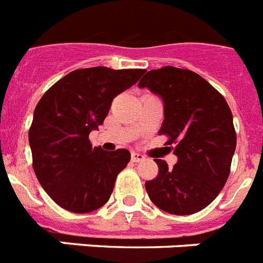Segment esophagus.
Returning a JSON list of instances; mask_svg holds the SVG:
<instances>
[{
    "label": "esophagus",
    "mask_w": 263,
    "mask_h": 263,
    "mask_svg": "<svg viewBox=\"0 0 263 263\" xmlns=\"http://www.w3.org/2000/svg\"><path fill=\"white\" fill-rule=\"evenodd\" d=\"M144 159H145L144 156H143L142 154H139V152H132V154H131V160H132V162L139 163V162H143Z\"/></svg>",
    "instance_id": "esophagus-1"
}]
</instances>
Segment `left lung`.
<instances>
[{
  "mask_svg": "<svg viewBox=\"0 0 263 263\" xmlns=\"http://www.w3.org/2000/svg\"><path fill=\"white\" fill-rule=\"evenodd\" d=\"M163 101L164 120L159 135L175 144L173 168L155 159L159 174L145 182L156 207L190 215L207 207L223 189L237 145L233 115L226 100L202 76L189 69L164 67L148 70L139 81Z\"/></svg>",
  "mask_w": 263,
  "mask_h": 263,
  "instance_id": "obj_1",
  "label": "left lung"
}]
</instances>
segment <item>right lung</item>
Returning <instances> with one entry per match:
<instances>
[{
    "label": "right lung",
    "mask_w": 263,
    "mask_h": 263,
    "mask_svg": "<svg viewBox=\"0 0 263 263\" xmlns=\"http://www.w3.org/2000/svg\"><path fill=\"white\" fill-rule=\"evenodd\" d=\"M144 69H77L46 90L29 129L33 168L60 207L85 214L103 207L131 154L92 147L89 134L107 118L112 100L132 87Z\"/></svg>",
    "instance_id": "right-lung-1"
}]
</instances>
